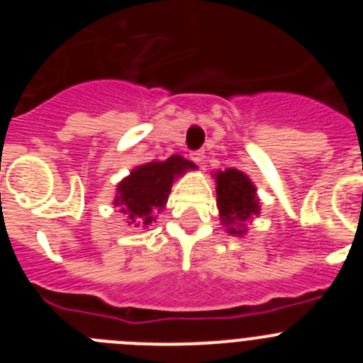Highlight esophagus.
Returning <instances> with one entry per match:
<instances>
[{
    "instance_id": "34e87169",
    "label": "esophagus",
    "mask_w": 363,
    "mask_h": 363,
    "mask_svg": "<svg viewBox=\"0 0 363 363\" xmlns=\"http://www.w3.org/2000/svg\"><path fill=\"white\" fill-rule=\"evenodd\" d=\"M191 160L194 163H198V165H201V163H203V160H205L203 150H196V152H192L191 154Z\"/></svg>"
}]
</instances>
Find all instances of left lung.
I'll return each instance as SVG.
<instances>
[{
	"label": "left lung",
	"instance_id": "8db88e82",
	"mask_svg": "<svg viewBox=\"0 0 363 363\" xmlns=\"http://www.w3.org/2000/svg\"><path fill=\"white\" fill-rule=\"evenodd\" d=\"M216 182V207L221 225L230 236H245L247 223L259 216L258 192L245 172L229 167L225 171L214 172Z\"/></svg>",
	"mask_w": 363,
	"mask_h": 363
}]
</instances>
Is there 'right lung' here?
Masks as SVG:
<instances>
[{"label": "right lung", "mask_w": 363, "mask_h": 363, "mask_svg": "<svg viewBox=\"0 0 363 363\" xmlns=\"http://www.w3.org/2000/svg\"><path fill=\"white\" fill-rule=\"evenodd\" d=\"M198 167L189 160L172 154L163 162H149L134 167L116 185L112 205L123 214L127 225L149 229L156 216L165 209L172 184L187 171Z\"/></svg>", "instance_id": "right-lung-1"}]
</instances>
